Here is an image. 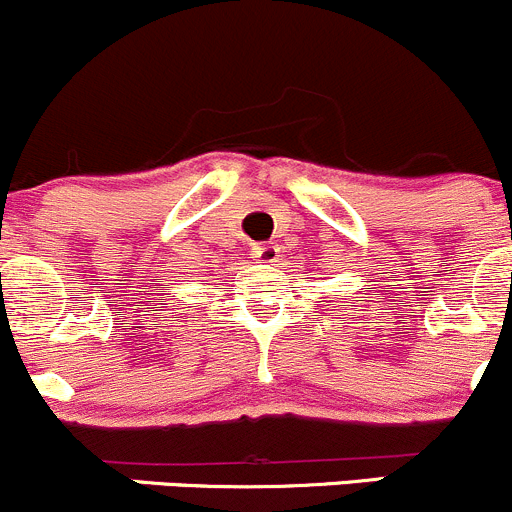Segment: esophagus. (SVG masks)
Wrapping results in <instances>:
<instances>
[{
    "label": "esophagus",
    "mask_w": 512,
    "mask_h": 512,
    "mask_svg": "<svg viewBox=\"0 0 512 512\" xmlns=\"http://www.w3.org/2000/svg\"><path fill=\"white\" fill-rule=\"evenodd\" d=\"M251 258L258 263H273L278 258V249L268 244H256L254 249H251Z\"/></svg>",
    "instance_id": "1"
}]
</instances>
